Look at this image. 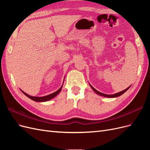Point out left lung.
Returning a JSON list of instances; mask_svg holds the SVG:
<instances>
[{"instance_id": "left-lung-1", "label": "left lung", "mask_w": 150, "mask_h": 150, "mask_svg": "<svg viewBox=\"0 0 150 150\" xmlns=\"http://www.w3.org/2000/svg\"><path fill=\"white\" fill-rule=\"evenodd\" d=\"M90 85V86L91 87V88L93 89V90L96 93V94H98V95H100V96H104V97H106V98H116V97H118V96H121V95H122V94L123 93H125L127 90H128L129 88H130V86H129V87L128 88H126V89H125V90H123V91H121V92H119V93H116V94H111V95H110V94H104V93H101V92H99V91H97L96 89H94L93 86L91 85V84H89Z\"/></svg>"}]
</instances>
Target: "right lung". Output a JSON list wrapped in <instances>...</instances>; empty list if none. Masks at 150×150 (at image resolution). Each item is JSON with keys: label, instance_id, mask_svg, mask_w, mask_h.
Wrapping results in <instances>:
<instances>
[{"label": "right lung", "instance_id": "add662e5", "mask_svg": "<svg viewBox=\"0 0 150 150\" xmlns=\"http://www.w3.org/2000/svg\"><path fill=\"white\" fill-rule=\"evenodd\" d=\"M62 85L61 87L57 91L54 92L51 94H49L47 95V96H42V97H38V96H30V95L28 94L27 93H25V92H24L23 91L21 90V91L26 96H28L29 98L31 99L32 100H33L34 101H37V102H44V101H47L49 100H51V99H52V98H55L57 95L59 93L61 92V89H62Z\"/></svg>", "mask_w": 150, "mask_h": 150}]
</instances>
